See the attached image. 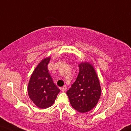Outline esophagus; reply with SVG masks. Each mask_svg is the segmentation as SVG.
I'll use <instances>...</instances> for the list:
<instances>
[{"label": "esophagus", "mask_w": 131, "mask_h": 131, "mask_svg": "<svg viewBox=\"0 0 131 131\" xmlns=\"http://www.w3.org/2000/svg\"><path fill=\"white\" fill-rule=\"evenodd\" d=\"M67 86H66V85H64L63 86V87L62 88H61V90H62L63 92H64V91H65L66 90H67Z\"/></svg>", "instance_id": "obj_1"}]
</instances>
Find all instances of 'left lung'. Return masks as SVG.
Here are the masks:
<instances>
[{
	"instance_id": "1",
	"label": "left lung",
	"mask_w": 131,
	"mask_h": 131,
	"mask_svg": "<svg viewBox=\"0 0 131 131\" xmlns=\"http://www.w3.org/2000/svg\"><path fill=\"white\" fill-rule=\"evenodd\" d=\"M79 67L77 79L67 94L72 107L78 112L85 113L97 105L102 89L98 75L90 62H82Z\"/></svg>"
}]
</instances>
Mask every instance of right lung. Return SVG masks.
<instances>
[{"instance_id":"right-lung-1","label":"right lung","mask_w":131,"mask_h":131,"mask_svg":"<svg viewBox=\"0 0 131 131\" xmlns=\"http://www.w3.org/2000/svg\"><path fill=\"white\" fill-rule=\"evenodd\" d=\"M51 57L40 61L31 74L28 85L29 99L38 107L45 109L53 105L60 89L49 73L48 64Z\"/></svg>"}]
</instances>
